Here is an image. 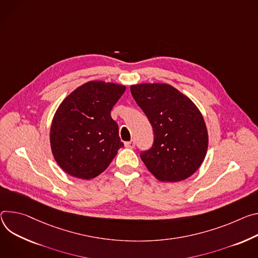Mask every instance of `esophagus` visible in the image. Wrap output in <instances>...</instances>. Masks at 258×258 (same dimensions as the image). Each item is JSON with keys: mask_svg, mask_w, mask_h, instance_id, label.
I'll return each instance as SVG.
<instances>
[{"mask_svg": "<svg viewBox=\"0 0 258 258\" xmlns=\"http://www.w3.org/2000/svg\"><path fill=\"white\" fill-rule=\"evenodd\" d=\"M125 147L129 148V149H134L135 148V141L131 140V141H126L125 142Z\"/></svg>", "mask_w": 258, "mask_h": 258, "instance_id": "obj_1", "label": "esophagus"}]
</instances>
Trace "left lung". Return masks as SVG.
Wrapping results in <instances>:
<instances>
[{
    "label": "left lung",
    "instance_id": "left-lung-1",
    "mask_svg": "<svg viewBox=\"0 0 258 258\" xmlns=\"http://www.w3.org/2000/svg\"><path fill=\"white\" fill-rule=\"evenodd\" d=\"M130 91L154 130L153 147L140 154L150 172L164 182L191 176L208 149V131L201 111L168 84H137Z\"/></svg>",
    "mask_w": 258,
    "mask_h": 258
}]
</instances>
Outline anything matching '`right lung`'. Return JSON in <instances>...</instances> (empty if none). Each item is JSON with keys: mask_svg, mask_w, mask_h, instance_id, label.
Listing matches in <instances>:
<instances>
[{"mask_svg": "<svg viewBox=\"0 0 258 258\" xmlns=\"http://www.w3.org/2000/svg\"><path fill=\"white\" fill-rule=\"evenodd\" d=\"M125 90L124 85L90 81L60 103L52 120L50 144L55 161L66 173L92 179L124 147L110 110Z\"/></svg>", "mask_w": 258, "mask_h": 258, "instance_id": "obj_1", "label": "right lung"}]
</instances>
